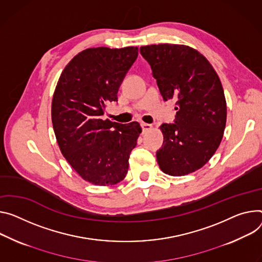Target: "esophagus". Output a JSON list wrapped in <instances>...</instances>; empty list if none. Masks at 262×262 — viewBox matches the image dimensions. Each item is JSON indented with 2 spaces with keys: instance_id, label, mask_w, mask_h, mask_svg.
I'll use <instances>...</instances> for the list:
<instances>
[{
  "instance_id": "34e87169",
  "label": "esophagus",
  "mask_w": 262,
  "mask_h": 262,
  "mask_svg": "<svg viewBox=\"0 0 262 262\" xmlns=\"http://www.w3.org/2000/svg\"><path fill=\"white\" fill-rule=\"evenodd\" d=\"M141 127H142V130H143V133L147 132V130H150L152 128V125L151 124H148V123H144L142 122L141 123Z\"/></svg>"
}]
</instances>
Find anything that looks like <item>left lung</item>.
Masks as SVG:
<instances>
[{"mask_svg": "<svg viewBox=\"0 0 262 262\" xmlns=\"http://www.w3.org/2000/svg\"><path fill=\"white\" fill-rule=\"evenodd\" d=\"M142 54L164 100L174 99L176 123H163V146L157 151L161 170L172 177L192 173L219 148L226 127L227 103L215 70L186 45L143 46Z\"/></svg>", "mask_w": 262, "mask_h": 262, "instance_id": "8db88e82", "label": "left lung"}]
</instances>
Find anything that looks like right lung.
<instances>
[{
	"mask_svg": "<svg viewBox=\"0 0 262 262\" xmlns=\"http://www.w3.org/2000/svg\"><path fill=\"white\" fill-rule=\"evenodd\" d=\"M138 56V47L89 48L66 66L51 105L53 129L59 149L84 181L97 186L121 182L128 159L142 132L128 124L103 120L106 103L117 93Z\"/></svg>",
	"mask_w": 262,
	"mask_h": 262,
	"instance_id": "obj_1",
	"label": "right lung"
}]
</instances>
